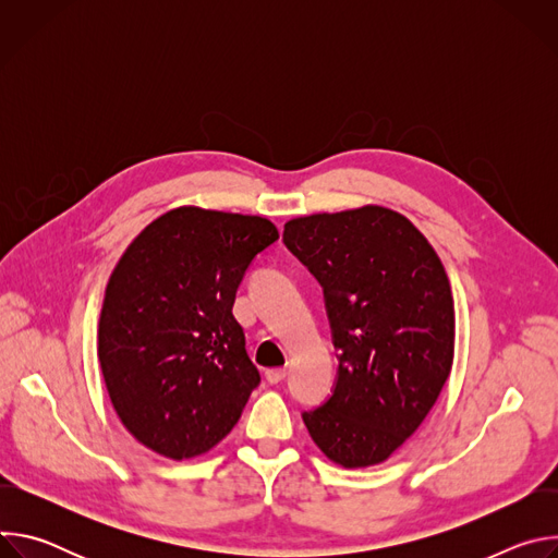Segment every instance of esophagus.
Listing matches in <instances>:
<instances>
[{"instance_id": "esophagus-1", "label": "esophagus", "mask_w": 558, "mask_h": 558, "mask_svg": "<svg viewBox=\"0 0 558 558\" xmlns=\"http://www.w3.org/2000/svg\"><path fill=\"white\" fill-rule=\"evenodd\" d=\"M265 377L269 384H280L287 377V368H267Z\"/></svg>"}]
</instances>
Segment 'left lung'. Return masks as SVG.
I'll list each match as a JSON object with an SVG mask.
<instances>
[{
  "label": "left lung",
  "mask_w": 558,
  "mask_h": 558,
  "mask_svg": "<svg viewBox=\"0 0 558 558\" xmlns=\"http://www.w3.org/2000/svg\"><path fill=\"white\" fill-rule=\"evenodd\" d=\"M287 250L325 291L336 386L302 420L331 461H386L426 420L450 375L454 306L444 265L402 214L366 205L284 225Z\"/></svg>",
  "instance_id": "1"
}]
</instances>
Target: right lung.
Wrapping results in <instances>:
<instances>
[{"mask_svg": "<svg viewBox=\"0 0 558 558\" xmlns=\"http://www.w3.org/2000/svg\"><path fill=\"white\" fill-rule=\"evenodd\" d=\"M276 241L267 218L179 207L121 256L106 287L99 362L119 420L149 450L190 459L241 420L260 373L231 306Z\"/></svg>", "mask_w": 558, "mask_h": 558, "instance_id": "add662e5", "label": "right lung"}]
</instances>
